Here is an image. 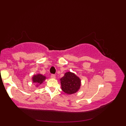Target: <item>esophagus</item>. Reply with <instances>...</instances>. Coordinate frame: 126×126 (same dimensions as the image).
Instances as JSON below:
<instances>
[{
    "mask_svg": "<svg viewBox=\"0 0 126 126\" xmlns=\"http://www.w3.org/2000/svg\"><path fill=\"white\" fill-rule=\"evenodd\" d=\"M51 77L52 79H55L56 78V75L55 74H51Z\"/></svg>",
    "mask_w": 126,
    "mask_h": 126,
    "instance_id": "esophagus-1",
    "label": "esophagus"
}]
</instances>
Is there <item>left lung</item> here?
<instances>
[{
    "instance_id": "1",
    "label": "left lung",
    "mask_w": 126,
    "mask_h": 126,
    "mask_svg": "<svg viewBox=\"0 0 126 126\" xmlns=\"http://www.w3.org/2000/svg\"><path fill=\"white\" fill-rule=\"evenodd\" d=\"M62 89L68 94L75 93L81 86V80L74 74L68 72L61 79Z\"/></svg>"
}]
</instances>
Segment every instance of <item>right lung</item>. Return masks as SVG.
Returning <instances> with one entry per match:
<instances>
[{"mask_svg": "<svg viewBox=\"0 0 126 126\" xmlns=\"http://www.w3.org/2000/svg\"><path fill=\"white\" fill-rule=\"evenodd\" d=\"M33 82L38 83L41 84L44 80L46 79V77L43 75H42L41 74H38L37 75H34L33 77Z\"/></svg>", "mask_w": 126, "mask_h": 126, "instance_id": "add662e5", "label": "right lung"}]
</instances>
